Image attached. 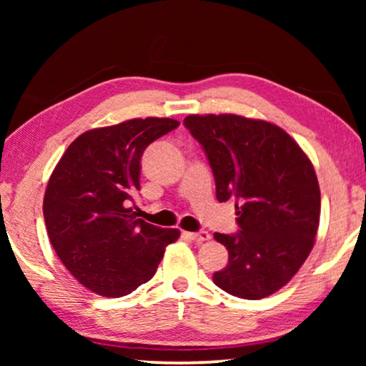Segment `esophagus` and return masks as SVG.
<instances>
[{
    "label": "esophagus",
    "instance_id": "esophagus-1",
    "mask_svg": "<svg viewBox=\"0 0 366 366\" xmlns=\"http://www.w3.org/2000/svg\"><path fill=\"white\" fill-rule=\"evenodd\" d=\"M188 237L193 239V242L197 243H203V242H208L209 239V233L204 232V229H202V232H194V233H188Z\"/></svg>",
    "mask_w": 366,
    "mask_h": 366
}]
</instances>
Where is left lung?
<instances>
[{
  "instance_id": "left-lung-1",
  "label": "left lung",
  "mask_w": 366,
  "mask_h": 366,
  "mask_svg": "<svg viewBox=\"0 0 366 366\" xmlns=\"http://www.w3.org/2000/svg\"><path fill=\"white\" fill-rule=\"evenodd\" d=\"M184 127L212 167L218 202L233 199L238 233H214L228 264L213 282L233 297L259 300L295 277L320 223L317 173L277 124L238 114H189Z\"/></svg>"
}]
</instances>
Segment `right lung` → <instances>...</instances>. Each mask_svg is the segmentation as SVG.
<instances>
[{
	"label": "right lung",
	"instance_id": "add662e5",
	"mask_svg": "<svg viewBox=\"0 0 366 366\" xmlns=\"http://www.w3.org/2000/svg\"><path fill=\"white\" fill-rule=\"evenodd\" d=\"M178 124L134 118L89 129L49 177L43 202L49 242L68 272L102 297H124L149 282L164 248L179 237L177 228L143 222L132 207L143 152Z\"/></svg>",
	"mask_w": 366,
	"mask_h": 366
}]
</instances>
